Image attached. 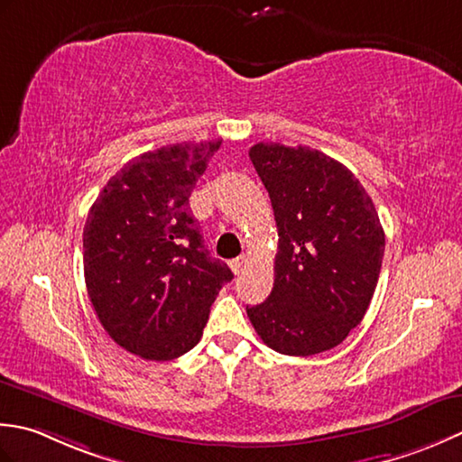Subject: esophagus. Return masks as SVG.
Returning <instances> with one entry per match:
<instances>
[{
	"instance_id": "34e87169",
	"label": "esophagus",
	"mask_w": 462,
	"mask_h": 462,
	"mask_svg": "<svg viewBox=\"0 0 462 462\" xmlns=\"http://www.w3.org/2000/svg\"><path fill=\"white\" fill-rule=\"evenodd\" d=\"M245 265H247V257H245V255L229 261V267H231V271L235 273V275H239V273L245 269Z\"/></svg>"
}]
</instances>
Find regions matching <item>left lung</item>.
I'll return each mask as SVG.
<instances>
[{"label":"left lung","instance_id":"8db88e82","mask_svg":"<svg viewBox=\"0 0 462 462\" xmlns=\"http://www.w3.org/2000/svg\"><path fill=\"white\" fill-rule=\"evenodd\" d=\"M249 157L269 191L279 247L275 283L247 317L273 351L333 349L363 321L379 281L384 231L349 169L310 147L257 143Z\"/></svg>","mask_w":462,"mask_h":462}]
</instances>
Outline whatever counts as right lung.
<instances>
[{
	"label": "right lung",
	"mask_w": 462,
	"mask_h": 462,
	"mask_svg": "<svg viewBox=\"0 0 462 462\" xmlns=\"http://www.w3.org/2000/svg\"><path fill=\"white\" fill-rule=\"evenodd\" d=\"M221 139L177 143L131 159L91 205L83 271L107 335L147 361L199 343L209 309L233 279L209 257L189 197Z\"/></svg>",
	"instance_id": "right-lung-1"
}]
</instances>
